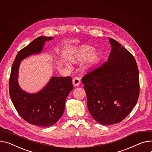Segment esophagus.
<instances>
[{"label": "esophagus", "mask_w": 152, "mask_h": 152, "mask_svg": "<svg viewBox=\"0 0 152 152\" xmlns=\"http://www.w3.org/2000/svg\"><path fill=\"white\" fill-rule=\"evenodd\" d=\"M80 79L77 77H75L73 79V84L75 87H77L80 85Z\"/></svg>", "instance_id": "1"}]
</instances>
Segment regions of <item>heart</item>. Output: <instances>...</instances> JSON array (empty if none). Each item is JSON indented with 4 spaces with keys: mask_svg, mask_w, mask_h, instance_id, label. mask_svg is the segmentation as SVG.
<instances>
[{
    "mask_svg": "<svg viewBox=\"0 0 152 152\" xmlns=\"http://www.w3.org/2000/svg\"><path fill=\"white\" fill-rule=\"evenodd\" d=\"M94 47L88 45H80L75 50L70 57V61L73 64H77L84 62L87 59V68L94 66L100 57L98 51L94 50Z\"/></svg>",
    "mask_w": 152,
    "mask_h": 152,
    "instance_id": "1",
    "label": "heart"
}]
</instances>
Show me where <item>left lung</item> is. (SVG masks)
Segmentation results:
<instances>
[{
  "label": "left lung",
  "instance_id": "left-lung-1",
  "mask_svg": "<svg viewBox=\"0 0 152 152\" xmlns=\"http://www.w3.org/2000/svg\"><path fill=\"white\" fill-rule=\"evenodd\" d=\"M107 61L82 79L90 115L100 124L119 123L132 110L139 95V70L134 56L115 39Z\"/></svg>",
  "mask_w": 152,
  "mask_h": 152
}]
</instances>
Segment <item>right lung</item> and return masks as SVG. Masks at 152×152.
<instances>
[{"label": "right lung", "mask_w": 152, "mask_h": 152, "mask_svg": "<svg viewBox=\"0 0 152 152\" xmlns=\"http://www.w3.org/2000/svg\"><path fill=\"white\" fill-rule=\"evenodd\" d=\"M53 37L41 36L18 53L12 65L9 83V92L17 112L27 122L39 126H52L62 117L65 100L73 89L72 77H52L39 92L30 94L18 84L20 64L25 58L41 53L46 42Z\"/></svg>", "instance_id": "right-lung-1"}]
</instances>
